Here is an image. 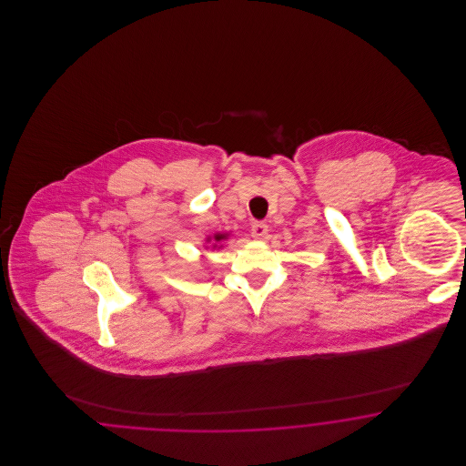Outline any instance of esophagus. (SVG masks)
<instances>
[{"label":"esophagus","instance_id":"1","mask_svg":"<svg viewBox=\"0 0 466 466\" xmlns=\"http://www.w3.org/2000/svg\"><path fill=\"white\" fill-rule=\"evenodd\" d=\"M268 232V227L264 222H253L251 223V236L255 239H264Z\"/></svg>","mask_w":466,"mask_h":466}]
</instances>
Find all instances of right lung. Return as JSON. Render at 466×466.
<instances>
[{
    "mask_svg": "<svg viewBox=\"0 0 466 466\" xmlns=\"http://www.w3.org/2000/svg\"><path fill=\"white\" fill-rule=\"evenodd\" d=\"M223 238H225L223 234H217V236H215V241H222Z\"/></svg>",
    "mask_w": 466,
    "mask_h": 466,
    "instance_id": "right-lung-1",
    "label": "right lung"
}]
</instances>
